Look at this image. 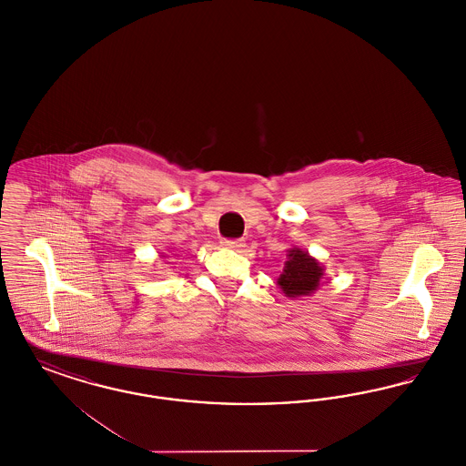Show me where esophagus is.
Segmentation results:
<instances>
[{"label": "esophagus", "instance_id": "esophagus-1", "mask_svg": "<svg viewBox=\"0 0 466 466\" xmlns=\"http://www.w3.org/2000/svg\"><path fill=\"white\" fill-rule=\"evenodd\" d=\"M223 248H230V249H241L244 248L243 239H225L222 241Z\"/></svg>", "mask_w": 466, "mask_h": 466}]
</instances>
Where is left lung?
Returning <instances> with one entry per match:
<instances>
[{
  "mask_svg": "<svg viewBox=\"0 0 466 466\" xmlns=\"http://www.w3.org/2000/svg\"><path fill=\"white\" fill-rule=\"evenodd\" d=\"M323 278V267L312 258L308 251L300 248L289 249V260L283 268V274L278 278V285L287 297H304L319 287Z\"/></svg>",
  "mask_w": 466,
  "mask_h": 466,
  "instance_id": "1",
  "label": "left lung"
}]
</instances>
